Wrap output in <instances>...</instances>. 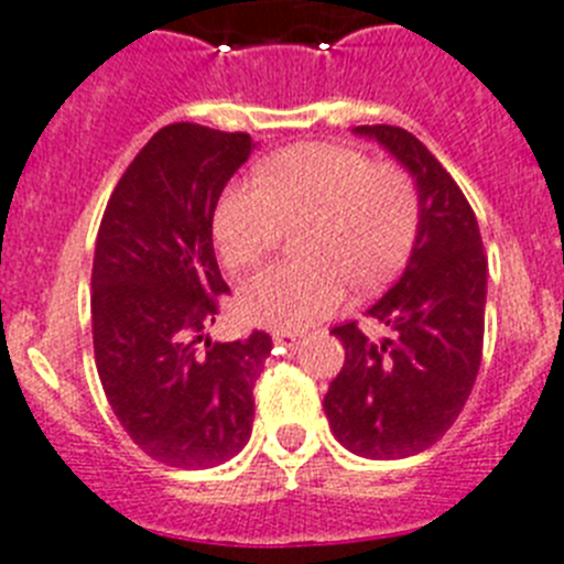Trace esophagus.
Here are the masks:
<instances>
[{
  "label": "esophagus",
  "instance_id": "obj_1",
  "mask_svg": "<svg viewBox=\"0 0 564 564\" xmlns=\"http://www.w3.org/2000/svg\"><path fill=\"white\" fill-rule=\"evenodd\" d=\"M302 334H296V330H273V345H279V348H293V345H300Z\"/></svg>",
  "mask_w": 564,
  "mask_h": 564
}]
</instances>
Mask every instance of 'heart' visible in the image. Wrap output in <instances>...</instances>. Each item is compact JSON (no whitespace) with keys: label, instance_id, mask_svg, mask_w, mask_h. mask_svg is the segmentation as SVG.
Here are the masks:
<instances>
[{"label":"heart","instance_id":"heart-1","mask_svg":"<svg viewBox=\"0 0 564 564\" xmlns=\"http://www.w3.org/2000/svg\"><path fill=\"white\" fill-rule=\"evenodd\" d=\"M300 262L259 273L239 291L245 319L296 330L339 307L345 282L384 285L402 268L420 228L413 180L391 162L345 144H293L259 162L253 185L225 187L214 208L216 253L228 271L257 268L285 228Z\"/></svg>","mask_w":564,"mask_h":564}]
</instances>
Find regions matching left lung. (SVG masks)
<instances>
[{
  "mask_svg": "<svg viewBox=\"0 0 564 564\" xmlns=\"http://www.w3.org/2000/svg\"><path fill=\"white\" fill-rule=\"evenodd\" d=\"M416 182L420 228L405 273L368 316L393 330L370 341L356 322L330 334L345 365L325 416L350 454L402 459L440 442L470 397L482 362L488 257L468 199L420 139L393 124H359Z\"/></svg>",
  "mask_w": 564,
  "mask_h": 564,
  "instance_id": "8db88e82",
  "label": "left lung"
}]
</instances>
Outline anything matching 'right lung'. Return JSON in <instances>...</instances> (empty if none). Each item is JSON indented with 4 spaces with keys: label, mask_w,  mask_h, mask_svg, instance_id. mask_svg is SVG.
Instances as JSON below:
<instances>
[{
    "label": "right lung",
    "mask_w": 564,
    "mask_h": 564,
    "mask_svg": "<svg viewBox=\"0 0 564 564\" xmlns=\"http://www.w3.org/2000/svg\"><path fill=\"white\" fill-rule=\"evenodd\" d=\"M250 151L248 133L165 124L122 173L96 236L99 382L128 436L171 468H216L248 445L253 427V382L271 336H205L228 293L210 219Z\"/></svg>",
    "instance_id": "obj_1"
}]
</instances>
